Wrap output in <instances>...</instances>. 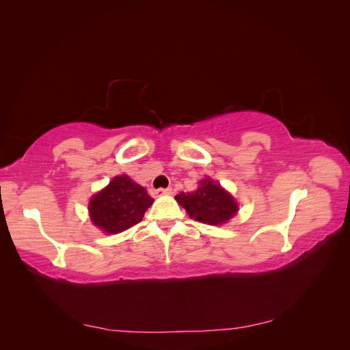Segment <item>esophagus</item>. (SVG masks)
Here are the masks:
<instances>
[{
	"label": "esophagus",
	"mask_w": 350,
	"mask_h": 350,
	"mask_svg": "<svg viewBox=\"0 0 350 350\" xmlns=\"http://www.w3.org/2000/svg\"><path fill=\"white\" fill-rule=\"evenodd\" d=\"M156 196H171L172 194V188H159L154 191Z\"/></svg>",
	"instance_id": "1"
}]
</instances>
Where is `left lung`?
I'll use <instances>...</instances> for the list:
<instances>
[{
    "mask_svg": "<svg viewBox=\"0 0 350 350\" xmlns=\"http://www.w3.org/2000/svg\"><path fill=\"white\" fill-rule=\"evenodd\" d=\"M175 200L189 217L213 226L226 224L239 208L235 198L210 178L200 181L198 188L191 193H179Z\"/></svg>",
    "mask_w": 350,
    "mask_h": 350,
    "instance_id": "obj_1",
    "label": "left lung"
}]
</instances>
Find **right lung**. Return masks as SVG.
<instances>
[{
	"instance_id": "add662e5",
	"label": "right lung",
	"mask_w": 350,
	"mask_h": 350,
	"mask_svg": "<svg viewBox=\"0 0 350 350\" xmlns=\"http://www.w3.org/2000/svg\"><path fill=\"white\" fill-rule=\"evenodd\" d=\"M153 201L144 187L121 175L90 198L89 213L93 225L105 234H120L142 221Z\"/></svg>"
}]
</instances>
